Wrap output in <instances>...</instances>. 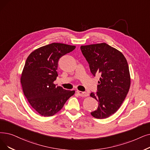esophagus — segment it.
<instances>
[{
  "label": "esophagus",
  "mask_w": 150,
  "mask_h": 150,
  "mask_svg": "<svg viewBox=\"0 0 150 150\" xmlns=\"http://www.w3.org/2000/svg\"><path fill=\"white\" fill-rule=\"evenodd\" d=\"M77 93L79 96L81 97H87L89 96V93L86 92H82V91H77Z\"/></svg>",
  "instance_id": "obj_1"
}]
</instances>
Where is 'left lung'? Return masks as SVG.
<instances>
[{"mask_svg": "<svg viewBox=\"0 0 150 150\" xmlns=\"http://www.w3.org/2000/svg\"><path fill=\"white\" fill-rule=\"evenodd\" d=\"M80 49L91 72L94 76H100L97 91L90 94L99 102V107L91 114L97 119L108 118L121 107L130 88L126 59L120 51L105 43L81 46Z\"/></svg>", "mask_w": 150, "mask_h": 150, "instance_id": "1", "label": "left lung"}]
</instances>
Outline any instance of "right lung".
Listing matches in <instances>:
<instances>
[{"label": "right lung", "mask_w": 150, "mask_h": 150, "mask_svg": "<svg viewBox=\"0 0 150 150\" xmlns=\"http://www.w3.org/2000/svg\"><path fill=\"white\" fill-rule=\"evenodd\" d=\"M75 48L53 43L35 50L27 58L21 77L23 91L32 107L42 116L55 115L75 93L53 83L58 75L59 59Z\"/></svg>", "instance_id": "obj_1"}]
</instances>
